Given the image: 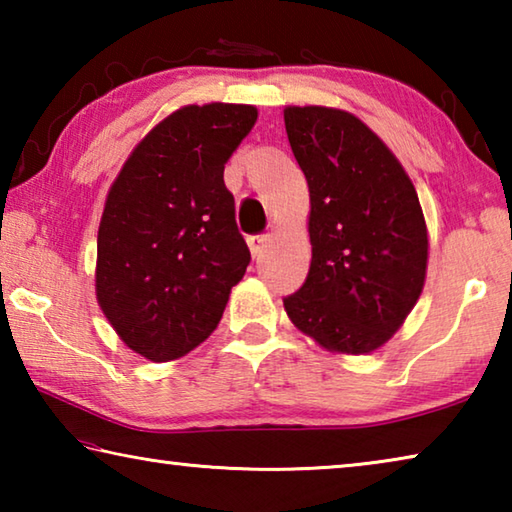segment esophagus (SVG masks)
Here are the masks:
<instances>
[{
  "label": "esophagus",
  "mask_w": 512,
  "mask_h": 512,
  "mask_svg": "<svg viewBox=\"0 0 512 512\" xmlns=\"http://www.w3.org/2000/svg\"><path fill=\"white\" fill-rule=\"evenodd\" d=\"M268 241H271V237H268V235L248 237V248H250V253H253V257H259V255L264 253V248L268 246Z\"/></svg>",
  "instance_id": "34e87169"
}]
</instances>
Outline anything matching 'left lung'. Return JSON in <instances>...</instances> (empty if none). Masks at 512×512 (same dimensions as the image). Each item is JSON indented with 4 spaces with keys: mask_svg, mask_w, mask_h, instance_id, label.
<instances>
[{
    "mask_svg": "<svg viewBox=\"0 0 512 512\" xmlns=\"http://www.w3.org/2000/svg\"><path fill=\"white\" fill-rule=\"evenodd\" d=\"M284 126L311 205L309 275L284 309L320 348L375 352L402 327L427 277L418 192L393 151L352 112L287 106Z\"/></svg>",
    "mask_w": 512,
    "mask_h": 512,
    "instance_id": "1",
    "label": "left lung"
}]
</instances>
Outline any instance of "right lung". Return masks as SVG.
<instances>
[{
	"label": "right lung",
	"mask_w": 512,
	"mask_h": 512,
	"mask_svg": "<svg viewBox=\"0 0 512 512\" xmlns=\"http://www.w3.org/2000/svg\"><path fill=\"white\" fill-rule=\"evenodd\" d=\"M257 121L246 103L183 106L128 155L103 205L97 302L144 359L185 357L210 336L250 250L223 169Z\"/></svg>",
	"instance_id": "obj_1"
}]
</instances>
